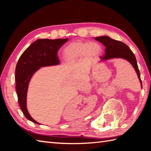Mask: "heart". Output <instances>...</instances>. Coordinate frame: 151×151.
Listing matches in <instances>:
<instances>
[{"label":"heart","instance_id":"b5f03b06","mask_svg":"<svg viewBox=\"0 0 151 151\" xmlns=\"http://www.w3.org/2000/svg\"><path fill=\"white\" fill-rule=\"evenodd\" d=\"M101 51V47L98 43L81 41L72 42L66 46L63 50V57L67 62H78L84 56H93Z\"/></svg>","mask_w":151,"mask_h":151}]
</instances>
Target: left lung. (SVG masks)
<instances>
[{
    "label": "left lung",
    "mask_w": 151,
    "mask_h": 151,
    "mask_svg": "<svg viewBox=\"0 0 151 151\" xmlns=\"http://www.w3.org/2000/svg\"><path fill=\"white\" fill-rule=\"evenodd\" d=\"M95 40L103 44L106 47L104 55L101 56V60L115 58H121L129 61L135 69L142 87V82L140 78V73L137 66L136 56L128 45L120 41L113 40L108 36L97 37H95Z\"/></svg>",
    "instance_id": "left-lung-1"
}]
</instances>
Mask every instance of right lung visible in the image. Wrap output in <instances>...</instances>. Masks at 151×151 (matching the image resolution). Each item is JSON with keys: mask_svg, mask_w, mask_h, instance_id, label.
<instances>
[{"mask_svg": "<svg viewBox=\"0 0 151 151\" xmlns=\"http://www.w3.org/2000/svg\"><path fill=\"white\" fill-rule=\"evenodd\" d=\"M67 41L68 39L37 40L22 54L16 65L15 88L19 106L26 118L36 124L40 123L30 116L27 108L28 83L40 67L60 63L58 51Z\"/></svg>", "mask_w": 151, "mask_h": 151, "instance_id": "right-lung-1", "label": "right lung"}]
</instances>
